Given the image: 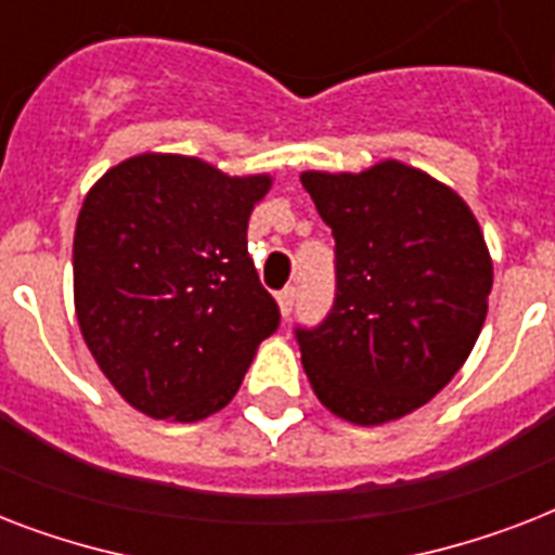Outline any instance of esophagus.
I'll return each instance as SVG.
<instances>
[{
	"label": "esophagus",
	"mask_w": 555,
	"mask_h": 555,
	"mask_svg": "<svg viewBox=\"0 0 555 555\" xmlns=\"http://www.w3.org/2000/svg\"><path fill=\"white\" fill-rule=\"evenodd\" d=\"M276 302H279V311H282L287 317V313L294 311L296 287H282V291H279V294H276Z\"/></svg>",
	"instance_id": "obj_1"
}]
</instances>
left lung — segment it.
<instances>
[{
  "instance_id": "1",
  "label": "left lung",
  "mask_w": 555,
  "mask_h": 555,
  "mask_svg": "<svg viewBox=\"0 0 555 555\" xmlns=\"http://www.w3.org/2000/svg\"><path fill=\"white\" fill-rule=\"evenodd\" d=\"M337 242V299L296 331L313 395L357 426L400 421L455 377L481 334L492 259L452 186L400 160L302 172Z\"/></svg>"
}]
</instances>
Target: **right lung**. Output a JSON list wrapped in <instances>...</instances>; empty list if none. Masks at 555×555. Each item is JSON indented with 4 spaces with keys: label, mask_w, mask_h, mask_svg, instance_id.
Segmentation results:
<instances>
[{
    "label": "right lung",
    "mask_w": 555,
    "mask_h": 555,
    "mask_svg": "<svg viewBox=\"0 0 555 555\" xmlns=\"http://www.w3.org/2000/svg\"><path fill=\"white\" fill-rule=\"evenodd\" d=\"M270 186V176L143 152L89 190L74 230V311L132 409L204 421L276 331L279 308L247 256V221Z\"/></svg>",
    "instance_id": "right-lung-1"
}]
</instances>
